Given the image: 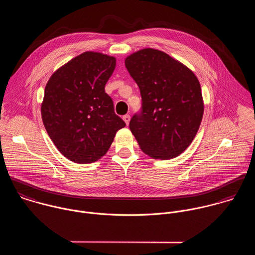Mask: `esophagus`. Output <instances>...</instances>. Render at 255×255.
Returning <instances> with one entry per match:
<instances>
[{"mask_svg":"<svg viewBox=\"0 0 255 255\" xmlns=\"http://www.w3.org/2000/svg\"><path fill=\"white\" fill-rule=\"evenodd\" d=\"M123 120L125 121V123H126L127 125H128V124H129V121H130V116H129V115H125V116L123 117Z\"/></svg>","mask_w":255,"mask_h":255,"instance_id":"obj_1","label":"esophagus"}]
</instances>
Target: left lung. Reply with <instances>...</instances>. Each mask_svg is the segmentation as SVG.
I'll return each instance as SVG.
<instances>
[{"instance_id":"obj_1","label":"left lung","mask_w":255,"mask_h":255,"mask_svg":"<svg viewBox=\"0 0 255 255\" xmlns=\"http://www.w3.org/2000/svg\"><path fill=\"white\" fill-rule=\"evenodd\" d=\"M125 64L142 100L141 111L129 122L139 147L154 159L179 156L192 142L203 117L197 77L179 61L152 48L131 54Z\"/></svg>"}]
</instances>
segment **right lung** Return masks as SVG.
I'll return each instance as SVG.
<instances>
[{
  "mask_svg": "<svg viewBox=\"0 0 255 255\" xmlns=\"http://www.w3.org/2000/svg\"><path fill=\"white\" fill-rule=\"evenodd\" d=\"M115 67L114 57L84 52L57 70L46 84L41 105L44 127L58 150L74 163L100 159L117 131L126 127L105 92Z\"/></svg>",
  "mask_w": 255,
  "mask_h": 255,
  "instance_id": "obj_1",
  "label": "right lung"
}]
</instances>
